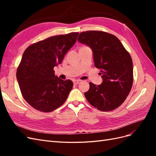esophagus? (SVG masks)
Listing matches in <instances>:
<instances>
[{
    "label": "esophagus",
    "mask_w": 156,
    "mask_h": 156,
    "mask_svg": "<svg viewBox=\"0 0 156 156\" xmlns=\"http://www.w3.org/2000/svg\"><path fill=\"white\" fill-rule=\"evenodd\" d=\"M73 82L74 84H78L80 83V81L79 80H73Z\"/></svg>",
    "instance_id": "esophagus-1"
}]
</instances>
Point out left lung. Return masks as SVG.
Listing matches in <instances>:
<instances>
[{
	"label": "left lung",
	"mask_w": 156,
	"mask_h": 156,
	"mask_svg": "<svg viewBox=\"0 0 156 156\" xmlns=\"http://www.w3.org/2000/svg\"><path fill=\"white\" fill-rule=\"evenodd\" d=\"M77 40L92 49L94 66L100 69L103 78L100 85L90 83L84 96L98 110L115 109L125 101L133 85V62L129 53L117 37L108 32H82Z\"/></svg>",
	"instance_id": "8db88e82"
}]
</instances>
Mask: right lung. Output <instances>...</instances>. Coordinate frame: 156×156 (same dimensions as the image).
I'll return each mask as SVG.
<instances>
[{
	"mask_svg": "<svg viewBox=\"0 0 156 156\" xmlns=\"http://www.w3.org/2000/svg\"><path fill=\"white\" fill-rule=\"evenodd\" d=\"M78 34V32H71L51 36L25 49L16 77L23 98L35 109L49 112L66 100L73 82L55 76L53 69L62 62Z\"/></svg>",
	"mask_w": 156,
	"mask_h": 156,
	"instance_id": "add662e5",
	"label": "right lung"
}]
</instances>
